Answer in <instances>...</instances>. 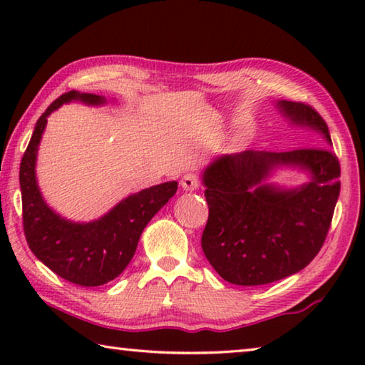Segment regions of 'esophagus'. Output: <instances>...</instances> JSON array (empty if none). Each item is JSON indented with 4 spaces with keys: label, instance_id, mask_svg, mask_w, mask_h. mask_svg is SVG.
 Listing matches in <instances>:
<instances>
[{
    "label": "esophagus",
    "instance_id": "esophagus-1",
    "mask_svg": "<svg viewBox=\"0 0 365 365\" xmlns=\"http://www.w3.org/2000/svg\"><path fill=\"white\" fill-rule=\"evenodd\" d=\"M180 185L185 191H195L197 187H200V178H197L196 174H191L190 172V174H185L182 177Z\"/></svg>",
    "mask_w": 365,
    "mask_h": 365
}]
</instances>
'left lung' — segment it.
Returning <instances> with one entry per match:
<instances>
[{
    "label": "left lung",
    "instance_id": "1",
    "mask_svg": "<svg viewBox=\"0 0 365 365\" xmlns=\"http://www.w3.org/2000/svg\"><path fill=\"white\" fill-rule=\"evenodd\" d=\"M289 122L322 135L325 120L304 103L279 101ZM280 165L298 167L312 180L298 189L265 184ZM209 217L201 246L209 264L233 285L256 287L285 279L317 256L339 196V163L329 148L267 153L248 150L214 159L202 174Z\"/></svg>",
    "mask_w": 365,
    "mask_h": 365
}]
</instances>
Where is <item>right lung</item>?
<instances>
[{"label":"right lung","mask_w":365,"mask_h":365,"mask_svg":"<svg viewBox=\"0 0 365 365\" xmlns=\"http://www.w3.org/2000/svg\"><path fill=\"white\" fill-rule=\"evenodd\" d=\"M71 101L91 106L106 103L100 95L69 91L49 104L36 120L19 170L24 233L29 248L54 274L80 287H100L119 277L132 261L148 222L175 195L178 183L165 182L141 190L122 200L106 215L86 224L61 217L43 200L35 163L48 115Z\"/></svg>","instance_id":"right-lung-1"}]
</instances>
